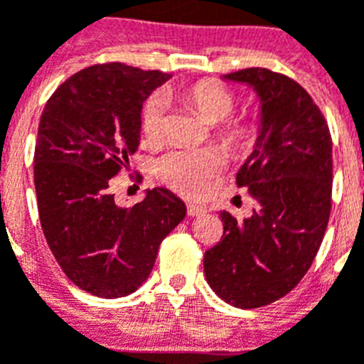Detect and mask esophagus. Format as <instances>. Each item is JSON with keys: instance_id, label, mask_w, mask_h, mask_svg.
I'll list each match as a JSON object with an SVG mask.
<instances>
[{"instance_id": "34e87169", "label": "esophagus", "mask_w": 364, "mask_h": 364, "mask_svg": "<svg viewBox=\"0 0 364 364\" xmlns=\"http://www.w3.org/2000/svg\"><path fill=\"white\" fill-rule=\"evenodd\" d=\"M208 213V208L205 205H198V204H188V215L189 217H198V215H204Z\"/></svg>"}]
</instances>
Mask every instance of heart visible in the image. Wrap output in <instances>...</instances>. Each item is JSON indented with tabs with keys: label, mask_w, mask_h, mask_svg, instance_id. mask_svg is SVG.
<instances>
[{
	"label": "heart",
	"mask_w": 364,
	"mask_h": 364,
	"mask_svg": "<svg viewBox=\"0 0 364 364\" xmlns=\"http://www.w3.org/2000/svg\"><path fill=\"white\" fill-rule=\"evenodd\" d=\"M180 98L200 114L208 124H217L215 138L228 151H244L253 140V125L246 118L231 114L239 105V96L217 80H200L188 87ZM140 129L146 142L159 144L166 136L167 105L160 96H153L140 111ZM220 153L213 149H176L164 154L156 164V175L164 184L195 197L222 169Z\"/></svg>",
	"instance_id": "heart-1"
}]
</instances>
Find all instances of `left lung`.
<instances>
[{
  "label": "left lung",
  "mask_w": 364,
  "mask_h": 364,
  "mask_svg": "<svg viewBox=\"0 0 364 364\" xmlns=\"http://www.w3.org/2000/svg\"><path fill=\"white\" fill-rule=\"evenodd\" d=\"M260 98L255 149L237 186L255 200L252 217L222 211V239L204 255L208 284L242 310L290 294L319 252L332 211V134L304 87L286 74L250 67L226 74Z\"/></svg>",
  "instance_id": "left-lung-1"
}]
</instances>
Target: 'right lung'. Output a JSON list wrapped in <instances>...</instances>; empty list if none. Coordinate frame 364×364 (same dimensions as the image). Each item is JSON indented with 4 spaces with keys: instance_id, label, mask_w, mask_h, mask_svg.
<instances>
[{
    "instance_id": "add662e5",
    "label": "right lung",
    "mask_w": 364,
    "mask_h": 364,
    "mask_svg": "<svg viewBox=\"0 0 364 364\" xmlns=\"http://www.w3.org/2000/svg\"><path fill=\"white\" fill-rule=\"evenodd\" d=\"M167 78L120 62L91 65L58 87L40 118L41 230L63 273L96 297L133 294L149 277L160 242L186 217L184 202L164 188L133 208L117 205L111 193L112 176L138 147L144 102Z\"/></svg>"
}]
</instances>
